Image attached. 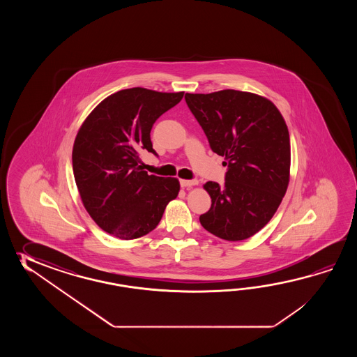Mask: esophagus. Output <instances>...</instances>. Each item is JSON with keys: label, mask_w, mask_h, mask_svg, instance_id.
<instances>
[{"label": "esophagus", "mask_w": 357, "mask_h": 357, "mask_svg": "<svg viewBox=\"0 0 357 357\" xmlns=\"http://www.w3.org/2000/svg\"><path fill=\"white\" fill-rule=\"evenodd\" d=\"M197 180H180V185L181 188H191L194 185H197Z\"/></svg>", "instance_id": "esophagus-1"}]
</instances>
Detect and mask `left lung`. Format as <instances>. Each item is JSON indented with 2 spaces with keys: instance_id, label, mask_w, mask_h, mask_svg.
Segmentation results:
<instances>
[{
  "instance_id": "8db88e82",
  "label": "left lung",
  "mask_w": 357,
  "mask_h": 357,
  "mask_svg": "<svg viewBox=\"0 0 357 357\" xmlns=\"http://www.w3.org/2000/svg\"><path fill=\"white\" fill-rule=\"evenodd\" d=\"M185 100L227 166L222 186L204 185L212 205L200 223L227 241L249 238L272 220L289 186L287 125L271 100L248 91L186 93Z\"/></svg>"
}]
</instances>
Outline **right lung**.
Here are the masks:
<instances>
[{
  "instance_id": "add662e5",
  "label": "right lung",
  "mask_w": 357,
  "mask_h": 357,
  "mask_svg": "<svg viewBox=\"0 0 357 357\" xmlns=\"http://www.w3.org/2000/svg\"><path fill=\"white\" fill-rule=\"evenodd\" d=\"M183 91L144 88L117 91L86 117L73 148V171L86 212L107 234L132 240L158 226L180 183L174 177L148 175L140 153H153L151 130L175 107Z\"/></svg>"
}]
</instances>
